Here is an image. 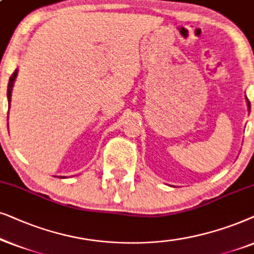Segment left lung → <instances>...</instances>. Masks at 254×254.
<instances>
[{
    "label": "left lung",
    "instance_id": "8db88e82",
    "mask_svg": "<svg viewBox=\"0 0 254 254\" xmlns=\"http://www.w3.org/2000/svg\"><path fill=\"white\" fill-rule=\"evenodd\" d=\"M248 104H249V110L251 109V106H250V102H249V100H248Z\"/></svg>",
    "mask_w": 254,
    "mask_h": 254
}]
</instances>
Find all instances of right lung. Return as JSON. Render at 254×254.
Segmentation results:
<instances>
[{
	"label": "right lung",
	"instance_id": "obj_1",
	"mask_svg": "<svg viewBox=\"0 0 254 254\" xmlns=\"http://www.w3.org/2000/svg\"><path fill=\"white\" fill-rule=\"evenodd\" d=\"M17 75V69H15V72L11 74L9 79V84H8V102H9V107H10V97H11V90H12V86H13V81L16 79Z\"/></svg>",
	"mask_w": 254,
	"mask_h": 254
}]
</instances>
